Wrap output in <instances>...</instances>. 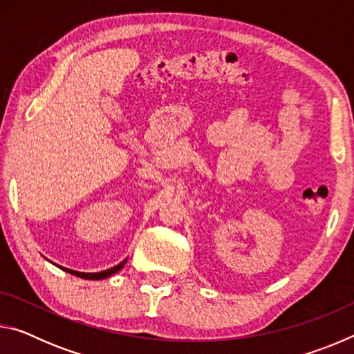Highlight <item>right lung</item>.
I'll return each instance as SVG.
<instances>
[{
	"label": "right lung",
	"mask_w": 354,
	"mask_h": 354,
	"mask_svg": "<svg viewBox=\"0 0 354 354\" xmlns=\"http://www.w3.org/2000/svg\"><path fill=\"white\" fill-rule=\"evenodd\" d=\"M127 261L128 259H124L123 262H120L118 266H115V267H112V268H107V270H103V272H98V273H82V272H76V270H70V268H65V267H61L62 270H65V272H68V273H71V274H75V277H80V278H84V279H95V281H98V279H104V278H109V277H112L113 273H117L118 270H122L123 268V266L124 263H127Z\"/></svg>",
	"instance_id": "right-lung-1"
}]
</instances>
